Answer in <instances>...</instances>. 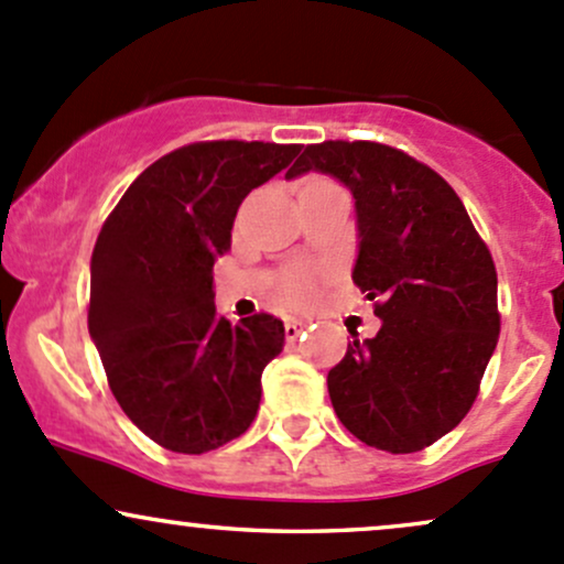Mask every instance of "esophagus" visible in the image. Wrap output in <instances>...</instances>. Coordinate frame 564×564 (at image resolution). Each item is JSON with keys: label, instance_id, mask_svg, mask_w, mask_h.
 Returning a JSON list of instances; mask_svg holds the SVG:
<instances>
[{"label": "esophagus", "instance_id": "34e87169", "mask_svg": "<svg viewBox=\"0 0 564 564\" xmlns=\"http://www.w3.org/2000/svg\"><path fill=\"white\" fill-rule=\"evenodd\" d=\"M303 330H306V322H303V319H288V322H284V338H288V340H295L299 335H303Z\"/></svg>", "mask_w": 564, "mask_h": 564}]
</instances>
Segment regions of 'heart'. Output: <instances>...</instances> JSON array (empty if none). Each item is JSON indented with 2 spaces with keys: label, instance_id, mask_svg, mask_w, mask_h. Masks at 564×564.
<instances>
[{
  "label": "heart",
  "instance_id": "b5f03b06",
  "mask_svg": "<svg viewBox=\"0 0 564 564\" xmlns=\"http://www.w3.org/2000/svg\"><path fill=\"white\" fill-rule=\"evenodd\" d=\"M306 186H335V183L325 181V178H312V181L303 183V188ZM319 288H322L319 271L293 269L282 280V299L288 303H293V306H306V303H312L316 299Z\"/></svg>",
  "mask_w": 564,
  "mask_h": 564
}]
</instances>
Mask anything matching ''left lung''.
<instances>
[{"label":"left lung","instance_id":"left-lung-1","mask_svg":"<svg viewBox=\"0 0 564 564\" xmlns=\"http://www.w3.org/2000/svg\"><path fill=\"white\" fill-rule=\"evenodd\" d=\"M316 170L344 183L357 210L351 280L376 301L381 330L327 372L340 423L365 445L419 453L453 432L496 351L498 276L451 183L372 141L306 145L288 178Z\"/></svg>","mask_w":564,"mask_h":564}]
</instances>
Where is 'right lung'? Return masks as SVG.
Here are the masks:
<instances>
[{
    "label": "right lung",
    "mask_w": 564,
    "mask_h": 564,
    "mask_svg": "<svg viewBox=\"0 0 564 564\" xmlns=\"http://www.w3.org/2000/svg\"><path fill=\"white\" fill-rule=\"evenodd\" d=\"M299 154V143H188L145 167L98 234L90 338L119 408L167 451H215L256 419L284 325L218 316L213 263L242 199Z\"/></svg>",
    "instance_id": "obj_1"
}]
</instances>
